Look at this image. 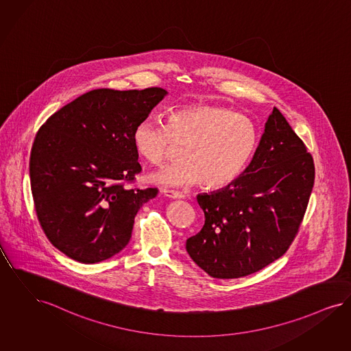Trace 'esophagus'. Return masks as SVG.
I'll return each instance as SVG.
<instances>
[{"instance_id": "1", "label": "esophagus", "mask_w": 351, "mask_h": 351, "mask_svg": "<svg viewBox=\"0 0 351 351\" xmlns=\"http://www.w3.org/2000/svg\"><path fill=\"white\" fill-rule=\"evenodd\" d=\"M161 194L171 197V199H182L184 197V195L180 193V191H174V190H168V189H162L161 190Z\"/></svg>"}]
</instances>
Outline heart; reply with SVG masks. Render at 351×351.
I'll return each instance as SVG.
<instances>
[{"label": "heart", "instance_id": "b5f03b06", "mask_svg": "<svg viewBox=\"0 0 351 351\" xmlns=\"http://www.w3.org/2000/svg\"><path fill=\"white\" fill-rule=\"evenodd\" d=\"M259 135L243 114L210 104H193L170 112L167 125L155 119L139 122L132 134L136 152L154 165L168 156L173 143L184 144L180 162L149 174L164 186H190L202 182L207 189H222L237 181L250 164Z\"/></svg>", "mask_w": 351, "mask_h": 351}]
</instances>
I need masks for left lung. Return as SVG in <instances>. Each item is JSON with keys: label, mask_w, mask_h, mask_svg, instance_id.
I'll return each mask as SVG.
<instances>
[{"label": "left lung", "mask_w": 351, "mask_h": 351, "mask_svg": "<svg viewBox=\"0 0 351 351\" xmlns=\"http://www.w3.org/2000/svg\"><path fill=\"white\" fill-rule=\"evenodd\" d=\"M313 181L311 155L273 108L242 176L196 196L206 221L186 241L190 258L215 278H239L269 265L298 233Z\"/></svg>", "instance_id": "8db88e82"}]
</instances>
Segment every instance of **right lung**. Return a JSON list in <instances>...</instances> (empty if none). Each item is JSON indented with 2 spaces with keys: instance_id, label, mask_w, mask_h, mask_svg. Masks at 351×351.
Listing matches in <instances>:
<instances>
[{
  "instance_id": "add662e5",
  "label": "right lung",
  "mask_w": 351,
  "mask_h": 351,
  "mask_svg": "<svg viewBox=\"0 0 351 351\" xmlns=\"http://www.w3.org/2000/svg\"><path fill=\"white\" fill-rule=\"evenodd\" d=\"M168 92L100 88L56 112L31 149L29 178L40 225L69 258L95 264L128 246L138 210L156 189H126L141 173L132 134Z\"/></svg>"
}]
</instances>
